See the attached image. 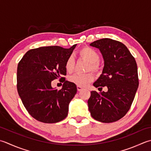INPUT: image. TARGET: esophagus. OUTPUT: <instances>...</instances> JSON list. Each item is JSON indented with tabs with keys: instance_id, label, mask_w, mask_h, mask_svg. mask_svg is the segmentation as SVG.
<instances>
[{
	"instance_id": "esophagus-1",
	"label": "esophagus",
	"mask_w": 151,
	"mask_h": 151,
	"mask_svg": "<svg viewBox=\"0 0 151 151\" xmlns=\"http://www.w3.org/2000/svg\"><path fill=\"white\" fill-rule=\"evenodd\" d=\"M82 90H83V88L81 86H77V90L78 91H81Z\"/></svg>"
}]
</instances>
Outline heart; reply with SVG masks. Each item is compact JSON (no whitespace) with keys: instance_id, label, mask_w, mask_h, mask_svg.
Returning <instances> with one entry per match:
<instances>
[{"instance_id":"heart-1","label":"heart","mask_w":151,"mask_h":151,"mask_svg":"<svg viewBox=\"0 0 151 151\" xmlns=\"http://www.w3.org/2000/svg\"><path fill=\"white\" fill-rule=\"evenodd\" d=\"M78 54L82 58L89 62L87 70H92L94 73H99L101 70V65L99 60L100 55L96 50L90 47H84L79 50ZM75 62L73 56H69L67 59L65 63V68L68 73H72L75 69ZM93 77L91 73L85 74H75L70 76L69 80L70 82L76 84L79 86H86L88 83L92 81Z\"/></svg>"}]
</instances>
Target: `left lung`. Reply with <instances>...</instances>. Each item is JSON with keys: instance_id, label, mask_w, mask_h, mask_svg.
<instances>
[{"instance_id": "obj_1", "label": "left lung", "mask_w": 151, "mask_h": 151, "mask_svg": "<svg viewBox=\"0 0 151 151\" xmlns=\"http://www.w3.org/2000/svg\"><path fill=\"white\" fill-rule=\"evenodd\" d=\"M90 46L99 49L105 61L103 73L93 86L101 90L106 86L108 91H91L88 109L97 121L116 122L128 113L136 93L139 86L136 61L127 47L119 41L102 38Z\"/></svg>"}]
</instances>
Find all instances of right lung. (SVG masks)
<instances>
[{
	"label": "right lung",
	"instance_id": "right-lung-1",
	"mask_svg": "<svg viewBox=\"0 0 151 151\" xmlns=\"http://www.w3.org/2000/svg\"><path fill=\"white\" fill-rule=\"evenodd\" d=\"M76 44L70 48L54 46L29 50L19 62L17 89L26 110L35 119L56 123L65 119L69 104L75 96V84L65 81V63ZM60 78L61 90L53 89L51 82Z\"/></svg>",
	"mask_w": 151,
	"mask_h": 151
}]
</instances>
